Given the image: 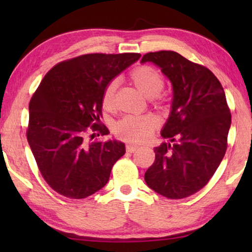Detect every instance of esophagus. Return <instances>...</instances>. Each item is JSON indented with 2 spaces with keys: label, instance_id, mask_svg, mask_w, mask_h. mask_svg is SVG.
I'll list each match as a JSON object with an SVG mask.
<instances>
[{
  "label": "esophagus",
  "instance_id": "obj_1",
  "mask_svg": "<svg viewBox=\"0 0 252 252\" xmlns=\"http://www.w3.org/2000/svg\"><path fill=\"white\" fill-rule=\"evenodd\" d=\"M126 150L128 151V153H134V151L137 150V146H133V144H127Z\"/></svg>",
  "mask_w": 252,
  "mask_h": 252
}]
</instances>
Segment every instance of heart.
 Wrapping results in <instances>:
<instances>
[{"label": "heart", "mask_w": 252, "mask_h": 252, "mask_svg": "<svg viewBox=\"0 0 252 252\" xmlns=\"http://www.w3.org/2000/svg\"><path fill=\"white\" fill-rule=\"evenodd\" d=\"M129 78L135 87L147 97H155L164 88V79L161 74L147 65L133 68L129 73ZM117 86V80H111L105 86L102 95V103L106 110L113 109ZM156 118L150 115L140 117L127 116L116 124L115 133L119 139L130 142H142L156 128Z\"/></svg>", "instance_id": "heart-1"}]
</instances>
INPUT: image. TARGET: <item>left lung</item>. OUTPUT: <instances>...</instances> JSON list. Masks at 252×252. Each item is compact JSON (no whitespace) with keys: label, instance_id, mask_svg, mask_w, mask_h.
Segmentation results:
<instances>
[{"label":"left lung","instance_id":"8db88e82","mask_svg":"<svg viewBox=\"0 0 252 252\" xmlns=\"http://www.w3.org/2000/svg\"><path fill=\"white\" fill-rule=\"evenodd\" d=\"M141 62L159 66L173 87L172 111L161 130L171 142L155 148L144 180L164 197L186 198L208 184L225 156L232 122L225 92L208 67L175 51L148 53Z\"/></svg>","mask_w":252,"mask_h":252}]
</instances>
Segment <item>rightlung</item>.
Returning a JSON list of instances; mask_svg holds the SVG:
<instances>
[{"mask_svg": "<svg viewBox=\"0 0 252 252\" xmlns=\"http://www.w3.org/2000/svg\"><path fill=\"white\" fill-rule=\"evenodd\" d=\"M141 57L137 53L87 54L55 65L30 102L26 136L42 178L72 199L95 194L109 181L112 166L125 155L99 124L102 95L116 75Z\"/></svg>", "mask_w": 252, "mask_h": 252, "instance_id": "obj_1", "label": "right lung"}]
</instances>
